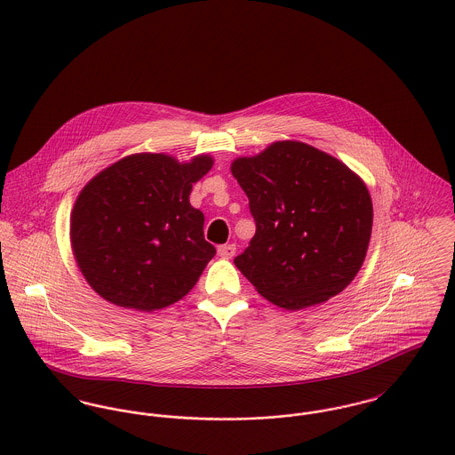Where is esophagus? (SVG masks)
<instances>
[{"label": "esophagus", "mask_w": 455, "mask_h": 455, "mask_svg": "<svg viewBox=\"0 0 455 455\" xmlns=\"http://www.w3.org/2000/svg\"><path fill=\"white\" fill-rule=\"evenodd\" d=\"M218 254L221 256V258H232L234 254H235V244H225V246H220L218 248Z\"/></svg>", "instance_id": "obj_1"}]
</instances>
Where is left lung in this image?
Masks as SVG:
<instances>
[{"label":"left lung","instance_id":"left-lung-1","mask_svg":"<svg viewBox=\"0 0 455 455\" xmlns=\"http://www.w3.org/2000/svg\"><path fill=\"white\" fill-rule=\"evenodd\" d=\"M230 171L250 199L256 234L234 263L274 305L302 310L344 291L371 235L364 181L339 158L300 141H275Z\"/></svg>","mask_w":455,"mask_h":455}]
</instances>
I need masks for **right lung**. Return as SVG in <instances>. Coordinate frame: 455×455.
Wrapping results in <instances>:
<instances>
[{
	"label": "right lung",
	"instance_id": "add662e5",
	"mask_svg": "<svg viewBox=\"0 0 455 455\" xmlns=\"http://www.w3.org/2000/svg\"><path fill=\"white\" fill-rule=\"evenodd\" d=\"M214 160L134 153L96 174L71 211V248L91 288L109 303L152 312L181 300L216 254L204 239L192 187Z\"/></svg>",
	"mask_w": 455,
	"mask_h": 455
}]
</instances>
